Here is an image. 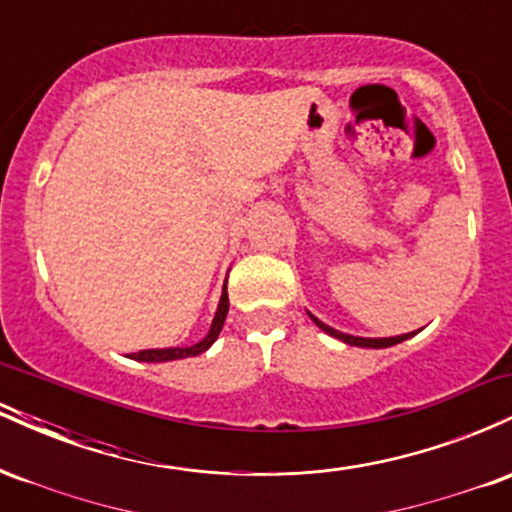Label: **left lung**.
I'll use <instances>...</instances> for the list:
<instances>
[{
    "instance_id": "left-lung-1",
    "label": "left lung",
    "mask_w": 512,
    "mask_h": 512,
    "mask_svg": "<svg viewBox=\"0 0 512 512\" xmlns=\"http://www.w3.org/2000/svg\"><path fill=\"white\" fill-rule=\"evenodd\" d=\"M310 317H313V315H310ZM313 322H315L317 327H320V330H325L327 334H332V337L342 339L344 344H351V346H366V349H385V346H395V344L404 342V339H409V337H411V332H409V334H399V337H385V339L351 337V334H344V332H337V330H332V327H327L325 322H320V320H317V317H313Z\"/></svg>"
}]
</instances>
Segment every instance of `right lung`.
Segmentation results:
<instances>
[{
  "instance_id": "right-lung-1",
  "label": "right lung",
  "mask_w": 512,
  "mask_h": 512,
  "mask_svg": "<svg viewBox=\"0 0 512 512\" xmlns=\"http://www.w3.org/2000/svg\"><path fill=\"white\" fill-rule=\"evenodd\" d=\"M226 313H228V291H226V286H223L219 310H216L214 322H211V330L207 337L202 339V342L185 346V349H180V346H175V349H146V351H139V354H132V358H137V361H146V363H161V361H175V358H187V356L202 354V351H207L209 346L216 342V337H219L223 320H226Z\"/></svg>"
}]
</instances>
